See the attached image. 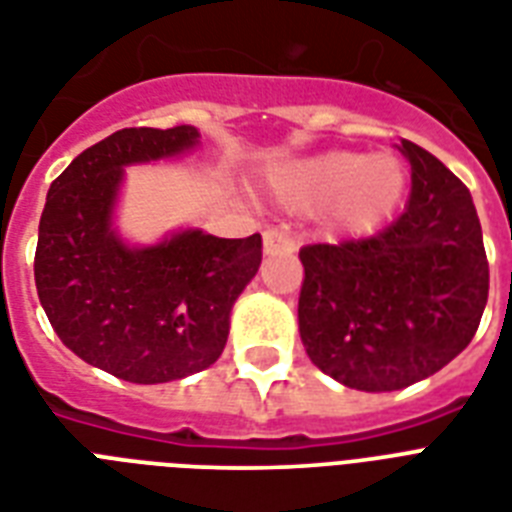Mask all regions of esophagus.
<instances>
[{
	"mask_svg": "<svg viewBox=\"0 0 512 512\" xmlns=\"http://www.w3.org/2000/svg\"><path fill=\"white\" fill-rule=\"evenodd\" d=\"M263 249L265 255H273V252H292L295 249V239L289 236L287 228H268L263 233Z\"/></svg>",
	"mask_w": 512,
	"mask_h": 512,
	"instance_id": "obj_1",
	"label": "esophagus"
}]
</instances>
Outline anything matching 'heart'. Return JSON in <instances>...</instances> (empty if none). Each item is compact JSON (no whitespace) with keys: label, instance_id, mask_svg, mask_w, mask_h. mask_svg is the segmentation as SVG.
<instances>
[{"label":"heart","instance_id":"heart-1","mask_svg":"<svg viewBox=\"0 0 512 512\" xmlns=\"http://www.w3.org/2000/svg\"><path fill=\"white\" fill-rule=\"evenodd\" d=\"M406 191V170L390 154L327 151L297 162L276 177V193L289 209L327 207L329 223L345 233L380 228Z\"/></svg>","mask_w":512,"mask_h":512}]
</instances>
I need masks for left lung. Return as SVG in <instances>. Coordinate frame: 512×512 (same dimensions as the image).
<instances>
[{
	"instance_id": "left-lung-1",
	"label": "left lung",
	"mask_w": 512,
	"mask_h": 512,
	"mask_svg": "<svg viewBox=\"0 0 512 512\" xmlns=\"http://www.w3.org/2000/svg\"><path fill=\"white\" fill-rule=\"evenodd\" d=\"M404 215L385 231L300 249L297 319L305 353L345 388L385 393L444 369L476 335L489 263L460 177L412 140Z\"/></svg>"
}]
</instances>
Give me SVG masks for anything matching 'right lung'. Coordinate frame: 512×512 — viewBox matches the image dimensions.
Wrapping results in <instances>:
<instances>
[{
	"label": "right lung",
	"mask_w": 512,
	"mask_h": 512,
	"mask_svg": "<svg viewBox=\"0 0 512 512\" xmlns=\"http://www.w3.org/2000/svg\"><path fill=\"white\" fill-rule=\"evenodd\" d=\"M199 130L127 127L76 156L50 185L34 279L52 329L119 380H183L220 358L231 308L263 260V239L180 231L127 247L111 228L124 167L188 151Z\"/></svg>",
	"instance_id": "right-lung-1"
}]
</instances>
